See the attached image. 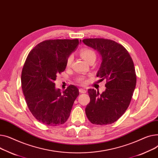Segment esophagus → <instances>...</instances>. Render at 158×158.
<instances>
[{
	"mask_svg": "<svg viewBox=\"0 0 158 158\" xmlns=\"http://www.w3.org/2000/svg\"><path fill=\"white\" fill-rule=\"evenodd\" d=\"M79 92H80V93H86L87 90L85 89H79Z\"/></svg>",
	"mask_w": 158,
	"mask_h": 158,
	"instance_id": "1",
	"label": "esophagus"
}]
</instances>
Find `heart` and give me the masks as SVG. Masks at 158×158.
Wrapping results in <instances>:
<instances>
[{"instance_id":"1","label":"heart","mask_w":158,"mask_h":158,"mask_svg":"<svg viewBox=\"0 0 158 158\" xmlns=\"http://www.w3.org/2000/svg\"><path fill=\"white\" fill-rule=\"evenodd\" d=\"M80 53L81 57L87 62H89L91 60H95V59L96 58V55L95 52L90 48H82L80 50ZM72 61H73V55H70L67 60V62H66L67 66H70ZM78 80L80 82H83V78L79 77Z\"/></svg>"}]
</instances>
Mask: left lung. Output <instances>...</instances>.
Here are the masks:
<instances>
[{"instance_id": "1", "label": "left lung", "mask_w": 158, "mask_h": 158, "mask_svg": "<svg viewBox=\"0 0 158 158\" xmlns=\"http://www.w3.org/2000/svg\"><path fill=\"white\" fill-rule=\"evenodd\" d=\"M82 41L100 55L101 64L97 77L106 80V89L102 94L88 90L90 101L85 108L86 115L94 124H112L126 112L136 87L133 60L124 46L114 41L90 38Z\"/></svg>"}]
</instances>
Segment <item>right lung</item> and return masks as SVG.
<instances>
[{
    "mask_svg": "<svg viewBox=\"0 0 158 158\" xmlns=\"http://www.w3.org/2000/svg\"><path fill=\"white\" fill-rule=\"evenodd\" d=\"M80 43L78 39L46 40L28 55L22 72V88L31 112L44 124H63L70 115L78 89L70 85L62 93L54 81Z\"/></svg>",
    "mask_w": 158,
    "mask_h": 158,
    "instance_id": "obj_1",
    "label": "right lung"
}]
</instances>
